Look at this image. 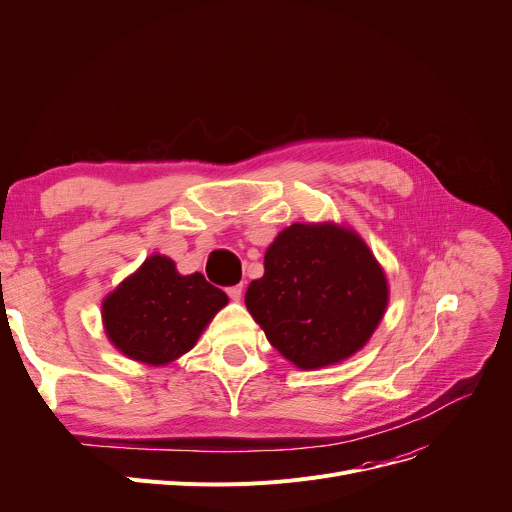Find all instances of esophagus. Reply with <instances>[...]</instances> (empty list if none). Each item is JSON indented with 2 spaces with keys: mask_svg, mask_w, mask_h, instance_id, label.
I'll return each mask as SVG.
<instances>
[{
  "mask_svg": "<svg viewBox=\"0 0 512 512\" xmlns=\"http://www.w3.org/2000/svg\"><path fill=\"white\" fill-rule=\"evenodd\" d=\"M226 292H228V297H230L232 301H240V297H242V286H240V284L230 286V288H226Z\"/></svg>",
  "mask_w": 512,
  "mask_h": 512,
  "instance_id": "1",
  "label": "esophagus"
}]
</instances>
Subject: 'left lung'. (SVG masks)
Returning <instances> with one entry per match:
<instances>
[{"mask_svg":"<svg viewBox=\"0 0 512 512\" xmlns=\"http://www.w3.org/2000/svg\"><path fill=\"white\" fill-rule=\"evenodd\" d=\"M245 303L292 365L319 369L367 344L388 307L386 274L363 238L336 224H292L265 251Z\"/></svg>","mask_w":512,"mask_h":512,"instance_id":"1","label":"left lung"}]
</instances>
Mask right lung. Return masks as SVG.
Here are the masks:
<instances>
[{
	"mask_svg": "<svg viewBox=\"0 0 512 512\" xmlns=\"http://www.w3.org/2000/svg\"><path fill=\"white\" fill-rule=\"evenodd\" d=\"M228 297L203 274L180 276L172 259L151 255L103 301L110 342L134 361L166 365L191 351Z\"/></svg>",
	"mask_w": 512,
	"mask_h": 512,
	"instance_id": "obj_1",
	"label": "right lung"
}]
</instances>
